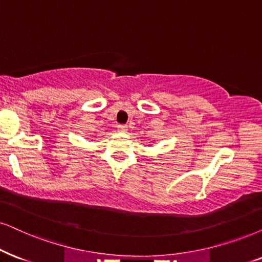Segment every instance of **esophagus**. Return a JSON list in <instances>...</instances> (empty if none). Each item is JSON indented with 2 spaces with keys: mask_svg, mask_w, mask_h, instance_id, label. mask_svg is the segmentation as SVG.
<instances>
[{
  "mask_svg": "<svg viewBox=\"0 0 262 262\" xmlns=\"http://www.w3.org/2000/svg\"><path fill=\"white\" fill-rule=\"evenodd\" d=\"M117 129L120 132H127L128 130V127L125 124H117Z\"/></svg>",
  "mask_w": 262,
  "mask_h": 262,
  "instance_id": "esophagus-1",
  "label": "esophagus"
}]
</instances>
